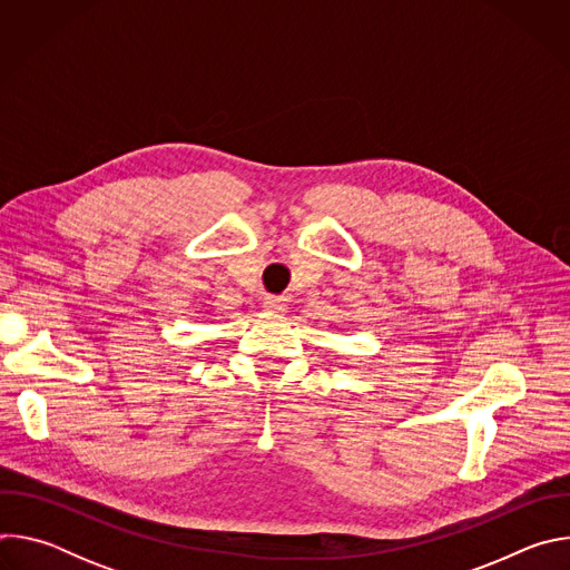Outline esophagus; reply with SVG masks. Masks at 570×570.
I'll return each mask as SVG.
<instances>
[{
    "mask_svg": "<svg viewBox=\"0 0 570 570\" xmlns=\"http://www.w3.org/2000/svg\"><path fill=\"white\" fill-rule=\"evenodd\" d=\"M286 306H288L286 297H279V295H268V297L264 299V308L271 311V313H284Z\"/></svg>",
    "mask_w": 570,
    "mask_h": 570,
    "instance_id": "34e87169",
    "label": "esophagus"
}]
</instances>
